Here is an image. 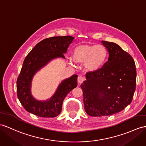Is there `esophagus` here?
Instances as JSON below:
<instances>
[{"label": "esophagus", "instance_id": "1", "mask_svg": "<svg viewBox=\"0 0 146 146\" xmlns=\"http://www.w3.org/2000/svg\"><path fill=\"white\" fill-rule=\"evenodd\" d=\"M85 80V78L82 76H79V77H78L77 79V81H78V83L81 84L82 83L84 82V81Z\"/></svg>", "mask_w": 146, "mask_h": 146}]
</instances>
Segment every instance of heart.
I'll list each match as a JSON object with an SVG mask.
<instances>
[{"mask_svg":"<svg viewBox=\"0 0 146 146\" xmlns=\"http://www.w3.org/2000/svg\"><path fill=\"white\" fill-rule=\"evenodd\" d=\"M107 58L106 48L102 45L82 44L76 46L72 52L74 61L84 62L85 69L90 72L100 69Z\"/></svg>","mask_w":146,"mask_h":146,"instance_id":"1","label":"heart"}]
</instances>
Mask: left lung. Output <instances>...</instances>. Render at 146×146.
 I'll return each mask as SVG.
<instances>
[{
    "instance_id": "obj_1",
    "label": "left lung",
    "mask_w": 146,
    "mask_h": 146,
    "mask_svg": "<svg viewBox=\"0 0 146 146\" xmlns=\"http://www.w3.org/2000/svg\"><path fill=\"white\" fill-rule=\"evenodd\" d=\"M109 53L102 68L86 74L80 85L85 111L92 116L116 114L129 105L136 83L135 62L129 53L115 42L102 41Z\"/></svg>"
}]
</instances>
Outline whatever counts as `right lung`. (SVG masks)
Returning a JSON list of instances; mask_svg holds the SVG:
<instances>
[{
  "label": "right lung",
  "instance_id": "add662e5",
  "mask_svg": "<svg viewBox=\"0 0 146 146\" xmlns=\"http://www.w3.org/2000/svg\"><path fill=\"white\" fill-rule=\"evenodd\" d=\"M74 39L70 36H54L41 41L28 53L17 80V97L28 112L43 118H53L62 110L63 100L77 85V75H73L60 84L54 95L46 101H38L31 94L32 79L36 72L56 58H65L69 44Z\"/></svg>",
  "mask_w": 146,
  "mask_h": 146
}]
</instances>
